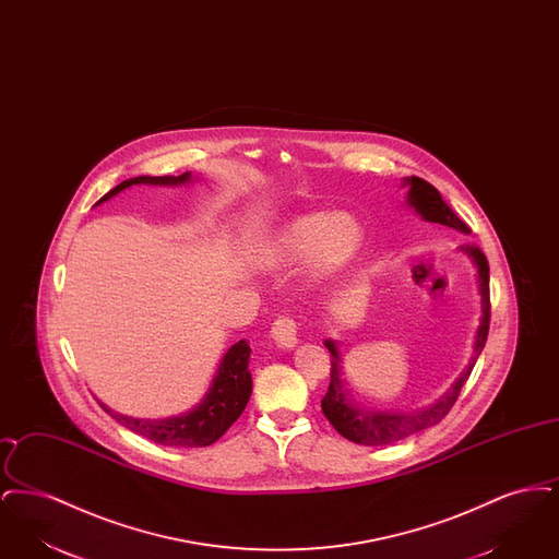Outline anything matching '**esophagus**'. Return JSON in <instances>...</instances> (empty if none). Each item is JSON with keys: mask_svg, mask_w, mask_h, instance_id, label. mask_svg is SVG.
<instances>
[{"mask_svg": "<svg viewBox=\"0 0 559 559\" xmlns=\"http://www.w3.org/2000/svg\"><path fill=\"white\" fill-rule=\"evenodd\" d=\"M274 344L278 347H295L297 344V326L295 320L289 317H278L272 322V331H270Z\"/></svg>", "mask_w": 559, "mask_h": 559, "instance_id": "esophagus-1", "label": "esophagus"}]
</instances>
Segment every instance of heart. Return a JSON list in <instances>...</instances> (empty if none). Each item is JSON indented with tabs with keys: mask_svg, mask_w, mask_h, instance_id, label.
Instances as JSON below:
<instances>
[{
	"mask_svg": "<svg viewBox=\"0 0 559 559\" xmlns=\"http://www.w3.org/2000/svg\"><path fill=\"white\" fill-rule=\"evenodd\" d=\"M365 240L367 228L356 213H301L255 247L253 262L267 270L306 262L312 281H329L358 258Z\"/></svg>",
	"mask_w": 559,
	"mask_h": 559,
	"instance_id": "1",
	"label": "heart"
}]
</instances>
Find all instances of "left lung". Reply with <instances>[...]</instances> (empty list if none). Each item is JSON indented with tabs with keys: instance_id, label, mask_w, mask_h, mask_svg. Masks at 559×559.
<instances>
[{
	"instance_id": "1",
	"label": "left lung",
	"mask_w": 559,
	"mask_h": 559,
	"mask_svg": "<svg viewBox=\"0 0 559 559\" xmlns=\"http://www.w3.org/2000/svg\"><path fill=\"white\" fill-rule=\"evenodd\" d=\"M404 187H408L406 203L421 215V219L442 224V226H449L459 233L469 235V226L456 217V213L452 212L451 207L444 203V199L440 197V192L429 182L417 178V176H411V178H404ZM461 251H465L478 267L481 319H479L474 356H472L469 367L461 372V377L454 381L451 392H447L442 399L436 400L431 406H426L421 411H411V413H400V411L390 413V411H367V408L352 404L347 399L346 385H344L342 358H340L337 344L331 340L324 342V346L331 352V383H329V390L320 404H322V413L331 421V426L335 427L347 440H352L356 444H365V447H383V444L404 440L417 431H424L427 427L436 426L449 415L452 404L459 399L461 388L469 379L472 369H474L481 349L486 346L488 324H490L488 260L476 245H463Z\"/></svg>"
}]
</instances>
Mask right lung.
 I'll use <instances>...</instances> for the list:
<instances>
[{"instance_id": "right-lung-1", "label": "right lung", "mask_w": 559, "mask_h": 559, "mask_svg": "<svg viewBox=\"0 0 559 559\" xmlns=\"http://www.w3.org/2000/svg\"><path fill=\"white\" fill-rule=\"evenodd\" d=\"M190 182V174L182 176H138L130 178L126 182H121L119 187L108 190L107 194L98 201H108L115 194H119L121 190H126L133 185H165V187H178V185H187ZM96 203V205H98ZM249 354L251 347L240 340L235 346L230 347L219 367L213 377L212 385L205 394V399L201 400V404H197L192 411H188L180 417H171V419H133L115 413L112 408H108L107 404L100 406L107 411L112 419H117L119 424L128 429H132L135 433L163 444V447H188V449H197V447H210L215 440H219L226 429L233 426L240 417V413L245 411L249 396H251V372H249Z\"/></svg>"}]
</instances>
